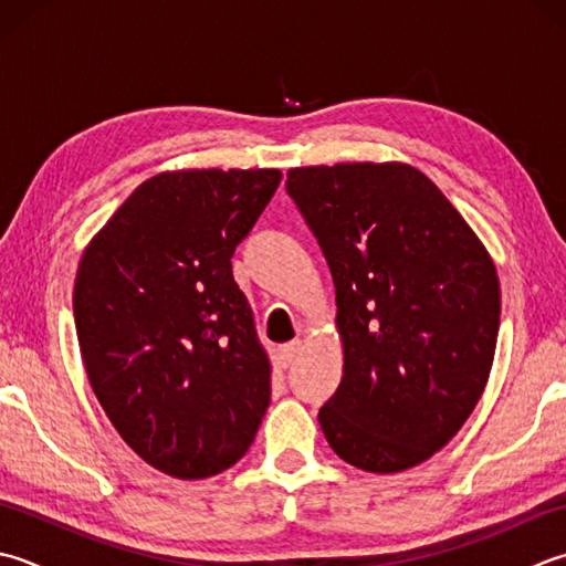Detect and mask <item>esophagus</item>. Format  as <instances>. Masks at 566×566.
<instances>
[{"mask_svg": "<svg viewBox=\"0 0 566 566\" xmlns=\"http://www.w3.org/2000/svg\"><path fill=\"white\" fill-rule=\"evenodd\" d=\"M302 356V340H292V343H284V346L280 348V360L284 368H290V365H294V360Z\"/></svg>", "mask_w": 566, "mask_h": 566, "instance_id": "obj_1", "label": "esophagus"}]
</instances>
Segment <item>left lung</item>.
<instances>
[{"mask_svg":"<svg viewBox=\"0 0 566 566\" xmlns=\"http://www.w3.org/2000/svg\"><path fill=\"white\" fill-rule=\"evenodd\" d=\"M336 286L343 378L318 409L343 461L397 473L449 444L489 382L501 326L495 264L415 166L286 174Z\"/></svg>","mask_w":566,"mask_h":566,"instance_id":"left-lung-1","label":"left lung"}]
</instances>
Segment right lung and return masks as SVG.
Instances as JSON below:
<instances>
[{
    "mask_svg": "<svg viewBox=\"0 0 566 566\" xmlns=\"http://www.w3.org/2000/svg\"><path fill=\"white\" fill-rule=\"evenodd\" d=\"M280 181L276 169L151 176L77 264L87 380L127 447L174 479L238 463L270 407V358L230 258Z\"/></svg>",
    "mask_w": 566,
    "mask_h": 566,
    "instance_id": "add662e5",
    "label": "right lung"
}]
</instances>
